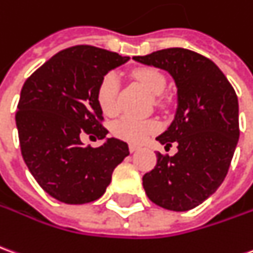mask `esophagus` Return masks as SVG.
I'll return each instance as SVG.
<instances>
[{
	"label": "esophagus",
	"mask_w": 253,
	"mask_h": 253,
	"mask_svg": "<svg viewBox=\"0 0 253 253\" xmlns=\"http://www.w3.org/2000/svg\"><path fill=\"white\" fill-rule=\"evenodd\" d=\"M128 149H130V152H135V151H138V149H141V146L139 145H135V144H130L128 145Z\"/></svg>",
	"instance_id": "obj_1"
}]
</instances>
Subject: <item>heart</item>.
<instances>
[{
	"label": "heart",
	"instance_id": "obj_1",
	"mask_svg": "<svg viewBox=\"0 0 253 253\" xmlns=\"http://www.w3.org/2000/svg\"><path fill=\"white\" fill-rule=\"evenodd\" d=\"M132 77L138 81L151 94H160L166 86V78L155 68H137ZM119 89V79L114 72L104 75L97 87V102L104 115H114L116 112V97ZM112 134L118 138L130 142H142L148 135L159 130L156 121H139L131 116H125L112 125Z\"/></svg>",
	"mask_w": 253,
	"mask_h": 253
}]
</instances>
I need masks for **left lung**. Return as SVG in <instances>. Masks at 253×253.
I'll return each mask as SVG.
<instances>
[{
  "instance_id": "1",
  "label": "left lung",
  "mask_w": 253,
  "mask_h": 253,
  "mask_svg": "<svg viewBox=\"0 0 253 253\" xmlns=\"http://www.w3.org/2000/svg\"><path fill=\"white\" fill-rule=\"evenodd\" d=\"M132 59L171 74L178 108L169 127L157 137L174 156L156 153L155 169L142 176L152 203L171 211H189L222 185L240 137L237 94L218 65L199 53L169 47Z\"/></svg>"
}]
</instances>
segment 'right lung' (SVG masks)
<instances>
[{"instance_id":"add662e5","label":"right lung","mask_w":253,"mask_h":253,"mask_svg":"<svg viewBox=\"0 0 253 253\" xmlns=\"http://www.w3.org/2000/svg\"><path fill=\"white\" fill-rule=\"evenodd\" d=\"M128 57L90 45L61 50L23 84L16 111L22 156L35 181L65 204L100 199L115 167L128 156V146L108 138L98 148L82 137L104 139L97 87L104 75Z\"/></svg>"}]
</instances>
